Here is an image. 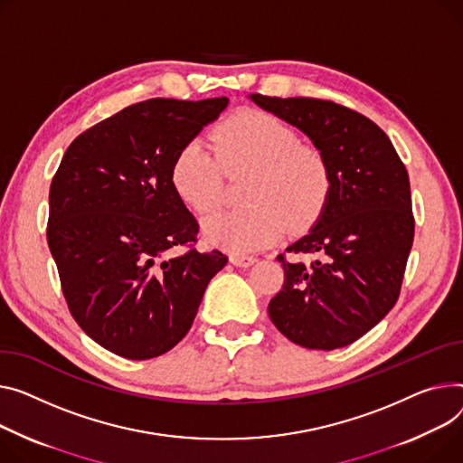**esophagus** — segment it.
Masks as SVG:
<instances>
[{"label":"esophagus","mask_w":463,"mask_h":463,"mask_svg":"<svg viewBox=\"0 0 463 463\" xmlns=\"http://www.w3.org/2000/svg\"><path fill=\"white\" fill-rule=\"evenodd\" d=\"M229 260H231L234 266H238V268H250V266H253V264L257 262V259H255V257L238 255V253H232V255L229 257Z\"/></svg>","instance_id":"obj_1"}]
</instances>
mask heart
Returning a JSON list of instances; mask_svg holds the SVG:
<instances>
[{
    "label": "heart",
    "instance_id": "obj_1",
    "mask_svg": "<svg viewBox=\"0 0 463 463\" xmlns=\"http://www.w3.org/2000/svg\"><path fill=\"white\" fill-rule=\"evenodd\" d=\"M223 169L251 171L241 208L218 212L203 223L210 245L251 253L281 240L287 229L301 231L322 213L331 194V169L313 145L271 113L245 109L210 134L190 139L175 156L171 182L182 203L197 213L220 204Z\"/></svg>",
    "mask_w": 463,
    "mask_h": 463
}]
</instances>
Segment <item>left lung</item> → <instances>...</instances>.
Listing matches in <instances>:
<instances>
[{
  "label": "left lung",
  "mask_w": 463,
  "mask_h": 463,
  "mask_svg": "<svg viewBox=\"0 0 463 463\" xmlns=\"http://www.w3.org/2000/svg\"><path fill=\"white\" fill-rule=\"evenodd\" d=\"M250 99L301 130L331 169L320 218L287 248L318 260L277 257L285 285L268 315L303 348L348 346L392 309L402 287L415 232L408 171L385 132L354 109L303 97Z\"/></svg>",
  "instance_id": "8db88e82"
}]
</instances>
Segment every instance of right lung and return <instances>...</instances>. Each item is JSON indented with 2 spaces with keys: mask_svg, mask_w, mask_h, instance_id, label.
Listing matches in <instances>:
<instances>
[{
  "mask_svg": "<svg viewBox=\"0 0 463 463\" xmlns=\"http://www.w3.org/2000/svg\"><path fill=\"white\" fill-rule=\"evenodd\" d=\"M227 104L128 106L80 134L52 180L48 245L71 315L120 357L143 361L176 346L227 264L218 250L194 248L199 225L171 182L178 150Z\"/></svg>",
  "mask_w": 463,
  "mask_h": 463,
  "instance_id": "1",
  "label": "right lung"
}]
</instances>
